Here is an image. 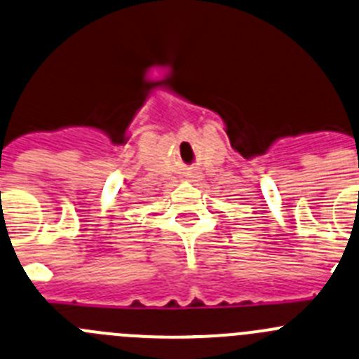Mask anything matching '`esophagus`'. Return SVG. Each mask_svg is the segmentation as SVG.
I'll return each instance as SVG.
<instances>
[{
    "mask_svg": "<svg viewBox=\"0 0 359 359\" xmlns=\"http://www.w3.org/2000/svg\"><path fill=\"white\" fill-rule=\"evenodd\" d=\"M187 179H189L191 182H200L201 173L200 172H189V173H187Z\"/></svg>",
    "mask_w": 359,
    "mask_h": 359,
    "instance_id": "obj_1",
    "label": "esophagus"
}]
</instances>
